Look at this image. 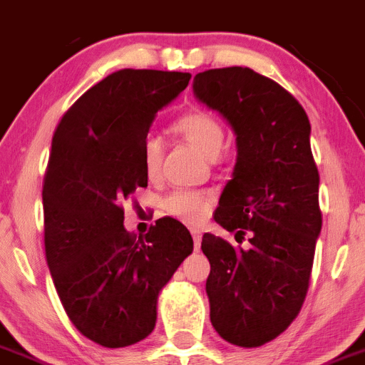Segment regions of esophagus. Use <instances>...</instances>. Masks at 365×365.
Instances as JSON below:
<instances>
[{
  "instance_id": "esophagus-1",
  "label": "esophagus",
  "mask_w": 365,
  "mask_h": 365,
  "mask_svg": "<svg viewBox=\"0 0 365 365\" xmlns=\"http://www.w3.org/2000/svg\"><path fill=\"white\" fill-rule=\"evenodd\" d=\"M192 237H193V244H195V249L199 251L200 240H202V232H200L199 229H192Z\"/></svg>"
}]
</instances>
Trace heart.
I'll use <instances>...</instances> for the list:
<instances>
[{
    "label": "heart",
    "instance_id": "1",
    "mask_svg": "<svg viewBox=\"0 0 365 365\" xmlns=\"http://www.w3.org/2000/svg\"><path fill=\"white\" fill-rule=\"evenodd\" d=\"M173 133L185 138L195 150L206 158L215 159L220 154L224 147L225 130L220 121L213 114L206 110H190L177 118L172 125ZM141 161H143V170L148 177L158 175L161 168V141L158 136H147L141 150ZM210 195L206 193L190 192V190H177L166 199V211L173 217L180 218L185 222H200L207 213L210 207Z\"/></svg>",
    "mask_w": 365,
    "mask_h": 365
}]
</instances>
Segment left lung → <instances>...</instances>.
I'll list each match as a JSON object with an SVG mask.
<instances>
[{"label":"left lung","mask_w":365,"mask_h":365,"mask_svg":"<svg viewBox=\"0 0 365 365\" xmlns=\"http://www.w3.org/2000/svg\"><path fill=\"white\" fill-rule=\"evenodd\" d=\"M193 95L237 136V163L215 222L235 238L244 229L252 235L249 249L202 237L211 324L224 341L258 348L289 328L310 284L322 227L310 121L287 89L240 66L195 75Z\"/></svg>","instance_id":"8db88e82"}]
</instances>
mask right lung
<instances>
[{
  "instance_id": "add662e5",
  "label": "right lung",
  "mask_w": 365,
  "mask_h": 365,
  "mask_svg": "<svg viewBox=\"0 0 365 365\" xmlns=\"http://www.w3.org/2000/svg\"><path fill=\"white\" fill-rule=\"evenodd\" d=\"M190 78L120 69L88 89L55 128L43 186L46 262L69 321L103 348L150 335L159 292L193 251L188 229L170 217L133 237L121 207L148 182L141 150L155 114Z\"/></svg>"
}]
</instances>
